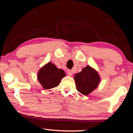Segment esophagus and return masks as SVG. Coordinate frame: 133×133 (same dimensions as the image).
Wrapping results in <instances>:
<instances>
[{"label": "esophagus", "mask_w": 133, "mask_h": 133, "mask_svg": "<svg viewBox=\"0 0 133 133\" xmlns=\"http://www.w3.org/2000/svg\"><path fill=\"white\" fill-rule=\"evenodd\" d=\"M67 75H68L69 76H71L72 75H73V73L71 70H68L67 71Z\"/></svg>", "instance_id": "obj_1"}]
</instances>
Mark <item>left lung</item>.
<instances>
[{"mask_svg": "<svg viewBox=\"0 0 133 133\" xmlns=\"http://www.w3.org/2000/svg\"><path fill=\"white\" fill-rule=\"evenodd\" d=\"M76 89L84 96L89 95L97 88L100 83V75L95 69L87 66L74 77Z\"/></svg>", "mask_w": 133, "mask_h": 133, "instance_id": "left-lung-1", "label": "left lung"}]
</instances>
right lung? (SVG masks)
<instances>
[{"instance_id":"1","label":"right lung","mask_w":133,"mask_h":133,"mask_svg":"<svg viewBox=\"0 0 133 133\" xmlns=\"http://www.w3.org/2000/svg\"><path fill=\"white\" fill-rule=\"evenodd\" d=\"M66 73L62 69H59L55 64L49 62L38 71L37 77L39 82L44 89H53L59 85Z\"/></svg>"}]
</instances>
